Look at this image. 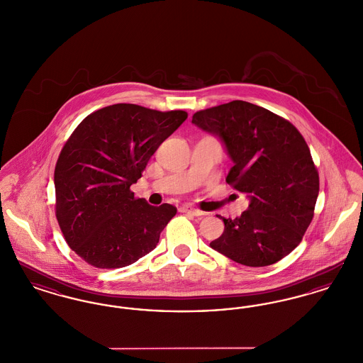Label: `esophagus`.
<instances>
[{"mask_svg": "<svg viewBox=\"0 0 363 363\" xmlns=\"http://www.w3.org/2000/svg\"><path fill=\"white\" fill-rule=\"evenodd\" d=\"M179 212H184V213H189L193 216H203L204 212L197 209V208L189 207V206H184V207L179 208Z\"/></svg>", "mask_w": 363, "mask_h": 363, "instance_id": "34e87169", "label": "esophagus"}]
</instances>
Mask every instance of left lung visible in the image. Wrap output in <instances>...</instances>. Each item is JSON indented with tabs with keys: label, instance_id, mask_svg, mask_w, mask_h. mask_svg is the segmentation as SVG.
Returning a JSON list of instances; mask_svg holds the SVG:
<instances>
[{
	"label": "left lung",
	"instance_id": "obj_1",
	"mask_svg": "<svg viewBox=\"0 0 363 363\" xmlns=\"http://www.w3.org/2000/svg\"><path fill=\"white\" fill-rule=\"evenodd\" d=\"M191 123L220 138L234 166L227 184L249 199L209 246L246 267L290 255L311 225L320 189L311 150L291 122L257 104L233 101L193 114Z\"/></svg>",
	"mask_w": 363,
	"mask_h": 363
}]
</instances>
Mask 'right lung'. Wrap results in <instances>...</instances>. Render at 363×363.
<instances>
[{"instance_id":"obj_1","label":"right lung","mask_w":363,"mask_h":363,"mask_svg":"<svg viewBox=\"0 0 363 363\" xmlns=\"http://www.w3.org/2000/svg\"><path fill=\"white\" fill-rule=\"evenodd\" d=\"M188 118L118 104L74 129L54 170L55 216L70 249L96 268H122L154 250L177 213L172 204L136 199V184L157 147Z\"/></svg>"}]
</instances>
